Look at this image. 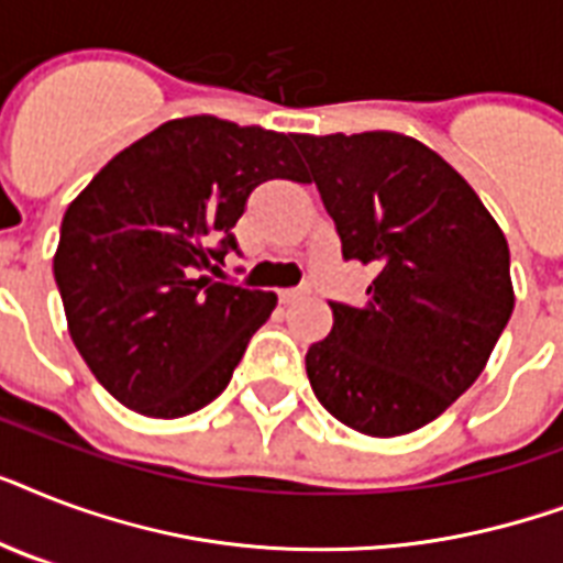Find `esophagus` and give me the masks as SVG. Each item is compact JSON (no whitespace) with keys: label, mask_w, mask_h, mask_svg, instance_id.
<instances>
[{"label":"esophagus","mask_w":563,"mask_h":563,"mask_svg":"<svg viewBox=\"0 0 563 563\" xmlns=\"http://www.w3.org/2000/svg\"><path fill=\"white\" fill-rule=\"evenodd\" d=\"M307 295V289H280L277 291V298H280V303H291V300H298Z\"/></svg>","instance_id":"34e87169"}]
</instances>
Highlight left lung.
I'll return each mask as SVG.
<instances>
[{"mask_svg": "<svg viewBox=\"0 0 563 563\" xmlns=\"http://www.w3.org/2000/svg\"><path fill=\"white\" fill-rule=\"evenodd\" d=\"M344 260L376 272L362 307L330 300L333 330L307 351L312 391L374 438L435 420L482 374L515 289L503 230L432 148L391 131L295 134Z\"/></svg>", "mask_w": 563, "mask_h": 563, "instance_id": "8db88e82", "label": "left lung"}]
</instances>
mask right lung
Wrapping results in <instances>:
<instances>
[{
	"mask_svg": "<svg viewBox=\"0 0 563 563\" xmlns=\"http://www.w3.org/2000/svg\"><path fill=\"white\" fill-rule=\"evenodd\" d=\"M303 172L289 136L172 119L90 180L60 221L55 283L69 335L104 388L148 418H184L224 388L277 298L212 280L239 251L247 195Z\"/></svg>",
	"mask_w": 563,
	"mask_h": 563,
	"instance_id": "right-lung-1",
	"label": "right lung"
}]
</instances>
